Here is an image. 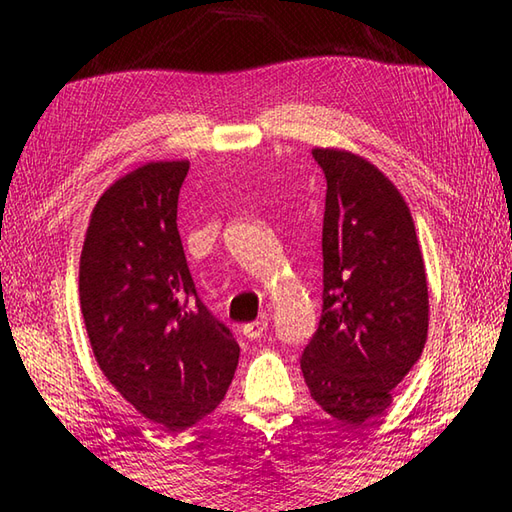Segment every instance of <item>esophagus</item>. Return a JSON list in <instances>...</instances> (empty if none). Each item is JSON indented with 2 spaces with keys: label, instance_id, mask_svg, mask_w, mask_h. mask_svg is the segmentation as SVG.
Masks as SVG:
<instances>
[{
  "label": "esophagus",
  "instance_id": "esophagus-1",
  "mask_svg": "<svg viewBox=\"0 0 512 512\" xmlns=\"http://www.w3.org/2000/svg\"><path fill=\"white\" fill-rule=\"evenodd\" d=\"M266 330H268V317H266V314H262V317H259L257 321H253V323H246L244 328H242L244 336H246V339H250V341L262 339V334Z\"/></svg>",
  "mask_w": 512,
  "mask_h": 512
}]
</instances>
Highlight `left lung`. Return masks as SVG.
Masks as SVG:
<instances>
[{
	"label": "left lung",
	"instance_id": "8db88e82",
	"mask_svg": "<svg viewBox=\"0 0 512 512\" xmlns=\"http://www.w3.org/2000/svg\"><path fill=\"white\" fill-rule=\"evenodd\" d=\"M328 191L323 213V308L301 354L310 396L361 427L391 405L427 343L429 292L409 206L361 156L312 149Z\"/></svg>",
	"mask_w": 512,
	"mask_h": 512
}]
</instances>
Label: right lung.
Here are the masks:
<instances>
[{
  "label": "right lung",
  "instance_id": "1",
  "mask_svg": "<svg viewBox=\"0 0 512 512\" xmlns=\"http://www.w3.org/2000/svg\"><path fill=\"white\" fill-rule=\"evenodd\" d=\"M187 160L147 162L96 202L79 297L96 363L138 413L180 433L220 405L239 361L200 301L178 233Z\"/></svg>",
  "mask_w": 512,
  "mask_h": 512
}]
</instances>
